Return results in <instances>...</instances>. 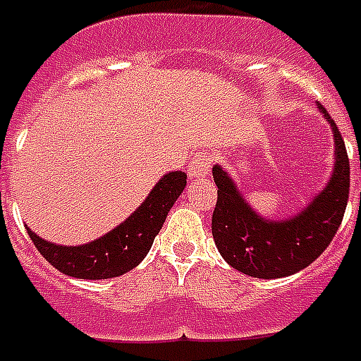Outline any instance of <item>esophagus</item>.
<instances>
[{
    "label": "esophagus",
    "mask_w": 361,
    "mask_h": 361,
    "mask_svg": "<svg viewBox=\"0 0 361 361\" xmlns=\"http://www.w3.org/2000/svg\"><path fill=\"white\" fill-rule=\"evenodd\" d=\"M210 164H212V159L208 154H197L195 159H191L188 166V178L191 181H201L208 176V170H210Z\"/></svg>",
    "instance_id": "obj_1"
}]
</instances>
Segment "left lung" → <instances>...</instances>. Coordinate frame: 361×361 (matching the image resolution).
<instances>
[{
  "label": "left lung",
  "instance_id": "8db88e82",
  "mask_svg": "<svg viewBox=\"0 0 361 361\" xmlns=\"http://www.w3.org/2000/svg\"><path fill=\"white\" fill-rule=\"evenodd\" d=\"M317 111L333 133V170L322 191L287 218L260 214L226 168H212L218 185L212 237L221 258L245 276L279 279L300 271L329 247L343 221L350 191V162L337 124L319 103Z\"/></svg>",
  "mask_w": 361,
  "mask_h": 361
}]
</instances>
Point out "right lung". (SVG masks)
Here are the masks:
<instances>
[{"instance_id": "add662e5", "label": "right lung", "mask_w": 361, "mask_h": 361, "mask_svg": "<svg viewBox=\"0 0 361 361\" xmlns=\"http://www.w3.org/2000/svg\"><path fill=\"white\" fill-rule=\"evenodd\" d=\"M185 183L188 176L183 172H166L126 220L84 245H59L45 241L30 228L26 231L39 255L65 276L97 281L124 276L140 266L151 250L154 237L185 189Z\"/></svg>"}]
</instances>
